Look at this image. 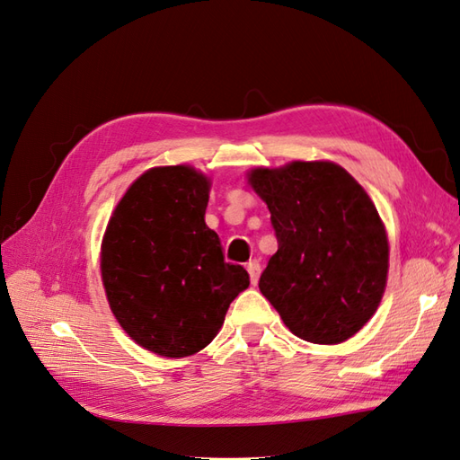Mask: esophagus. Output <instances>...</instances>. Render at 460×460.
Returning a JSON list of instances; mask_svg holds the SVG:
<instances>
[{"mask_svg":"<svg viewBox=\"0 0 460 460\" xmlns=\"http://www.w3.org/2000/svg\"><path fill=\"white\" fill-rule=\"evenodd\" d=\"M248 273H250V281L255 285L257 281H260V273H261V263L260 260H252L248 263Z\"/></svg>","mask_w":460,"mask_h":460,"instance_id":"esophagus-1","label":"esophagus"}]
</instances>
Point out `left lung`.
Instances as JSON below:
<instances>
[{"label": "left lung", "instance_id": "obj_1", "mask_svg": "<svg viewBox=\"0 0 460 460\" xmlns=\"http://www.w3.org/2000/svg\"><path fill=\"white\" fill-rule=\"evenodd\" d=\"M248 181L271 212L279 243L261 273V295L296 338L349 340L386 287L388 240L373 200L332 162L255 167Z\"/></svg>", "mask_w": 460, "mask_h": 460}]
</instances>
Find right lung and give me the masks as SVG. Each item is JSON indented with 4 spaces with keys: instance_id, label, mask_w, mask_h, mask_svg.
Wrapping results in <instances>:
<instances>
[{
    "instance_id": "right-lung-1",
    "label": "right lung",
    "mask_w": 460,
    "mask_h": 460,
    "mask_svg": "<svg viewBox=\"0 0 460 460\" xmlns=\"http://www.w3.org/2000/svg\"><path fill=\"white\" fill-rule=\"evenodd\" d=\"M210 181L191 165L152 167L134 181L101 243V279L120 328L144 349L187 357L220 332L250 287L205 224Z\"/></svg>"
}]
</instances>
